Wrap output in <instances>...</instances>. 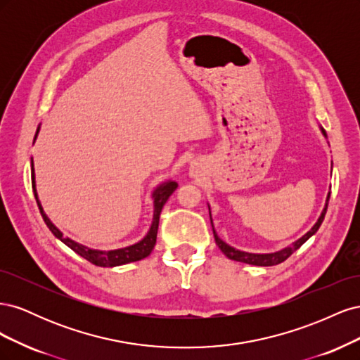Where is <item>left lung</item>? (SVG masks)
Wrapping results in <instances>:
<instances>
[{"label":"left lung","mask_w":360,"mask_h":360,"mask_svg":"<svg viewBox=\"0 0 360 360\" xmlns=\"http://www.w3.org/2000/svg\"><path fill=\"white\" fill-rule=\"evenodd\" d=\"M323 135L326 136V132L321 129ZM329 198H330V193L328 195V200H326V205L324 209L319 217V221L315 222V225L311 228V230L302 236L297 242H294L291 246H287L284 249L278 250V252H271V254H249V252H243V250H238V249H234L233 246L226 245L224 240H221L219 237H217L214 228H213V236H214V240H216V245L219 246V249L222 250V252L230 258V259H234V261H240V263H246V264H252V266H276L279 263H282V261H285L294 250H297L304 242L308 240V238L311 236H314L315 233L319 231V228L324 219V214L326 212H328V204H329ZM210 210V209H209ZM210 222H212V214H210ZM212 226H213V222H212Z\"/></svg>","instance_id":"obj_1"}]
</instances>
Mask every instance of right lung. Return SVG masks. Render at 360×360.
I'll return each mask as SVG.
<instances>
[{
  "mask_svg": "<svg viewBox=\"0 0 360 360\" xmlns=\"http://www.w3.org/2000/svg\"><path fill=\"white\" fill-rule=\"evenodd\" d=\"M39 134V127L36 136ZM34 136V139H36ZM31 181H32V192H34V197L37 201V205L40 209L41 217L45 224L48 225V228L51 230V233L56 236L57 238L68 245L72 250H75L76 254L81 255L82 258H85L86 261H90L91 264L99 266V267H115V266H122V264H127V263H134V261H139L146 257H148L153 250L155 245H156V237H158V228H159V217H160V212L163 209V205L168 201V198L171 197V193L177 189L179 184L176 181H167L160 184V186L153 192V200H155V213H153V224L150 226V231L147 233V236L143 238V240L127 246V248H122V249H114V250H97V249H90L84 245L76 243L73 240H70L69 237H64L63 233L58 230V228L53 225L49 217L43 212L40 201L37 198V191H36V180H34V167H32L31 162Z\"/></svg>",
  "mask_w": 360,
  "mask_h": 360,
  "instance_id": "1",
  "label": "right lung"
}]
</instances>
